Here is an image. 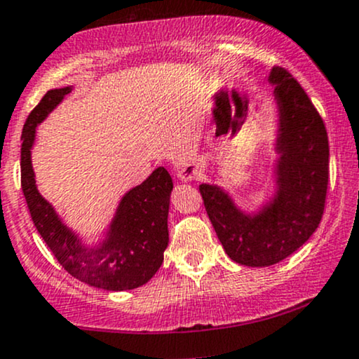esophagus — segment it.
<instances>
[{
	"label": "esophagus",
	"mask_w": 359,
	"mask_h": 359,
	"mask_svg": "<svg viewBox=\"0 0 359 359\" xmlns=\"http://www.w3.org/2000/svg\"><path fill=\"white\" fill-rule=\"evenodd\" d=\"M203 168L204 162L201 158H187L184 160L182 165L179 167L177 175H179V179L182 180V182H189V180L197 179V177L201 175V172H203Z\"/></svg>",
	"instance_id": "34e87169"
}]
</instances>
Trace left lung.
<instances>
[{"instance_id": "obj_1", "label": "left lung", "mask_w": 359, "mask_h": 359, "mask_svg": "<svg viewBox=\"0 0 359 359\" xmlns=\"http://www.w3.org/2000/svg\"><path fill=\"white\" fill-rule=\"evenodd\" d=\"M269 81L280 111L275 199L250 216L217 185H199L222 248L246 266L275 265L297 251L323 219L327 196L329 142L323 118L287 69L275 65Z\"/></svg>"}]
</instances>
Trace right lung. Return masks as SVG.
Returning a JSON list of instances; mask_svg holds the SVG:
<instances>
[{"instance_id": "right-lung-1", "label": "right lung", "mask_w": 359, "mask_h": 359, "mask_svg": "<svg viewBox=\"0 0 359 359\" xmlns=\"http://www.w3.org/2000/svg\"><path fill=\"white\" fill-rule=\"evenodd\" d=\"M71 88L50 89L28 114L22 131V191L36 231L53 257L72 277L104 290H131L147 283L163 262L168 245V205L174 184L163 167L143 184L126 192L108 234L100 246L81 245L79 238L62 224L55 211L35 185L30 150L35 128L64 100Z\"/></svg>"}]
</instances>
